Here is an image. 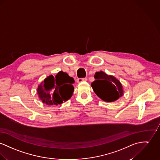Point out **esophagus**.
<instances>
[{"label": "esophagus", "mask_w": 160, "mask_h": 160, "mask_svg": "<svg viewBox=\"0 0 160 160\" xmlns=\"http://www.w3.org/2000/svg\"><path fill=\"white\" fill-rule=\"evenodd\" d=\"M86 80H87L86 78H78L77 82L78 83H80L83 82H86Z\"/></svg>", "instance_id": "obj_1"}]
</instances>
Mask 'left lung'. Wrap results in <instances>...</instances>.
<instances>
[{
  "instance_id": "8db88e82",
  "label": "left lung",
  "mask_w": 160,
  "mask_h": 160,
  "mask_svg": "<svg viewBox=\"0 0 160 160\" xmlns=\"http://www.w3.org/2000/svg\"><path fill=\"white\" fill-rule=\"evenodd\" d=\"M94 78L96 80L91 86L96 95L103 101L112 102L123 96L122 84L114 76L100 71L96 72Z\"/></svg>"
}]
</instances>
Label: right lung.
Instances as JSON below:
<instances>
[{"label": "right lung", "mask_w": 160, "mask_h": 160, "mask_svg": "<svg viewBox=\"0 0 160 160\" xmlns=\"http://www.w3.org/2000/svg\"><path fill=\"white\" fill-rule=\"evenodd\" d=\"M74 78L62 71L46 78L38 87L39 98L48 105H57L69 100L74 92Z\"/></svg>", "instance_id": "1"}]
</instances>
